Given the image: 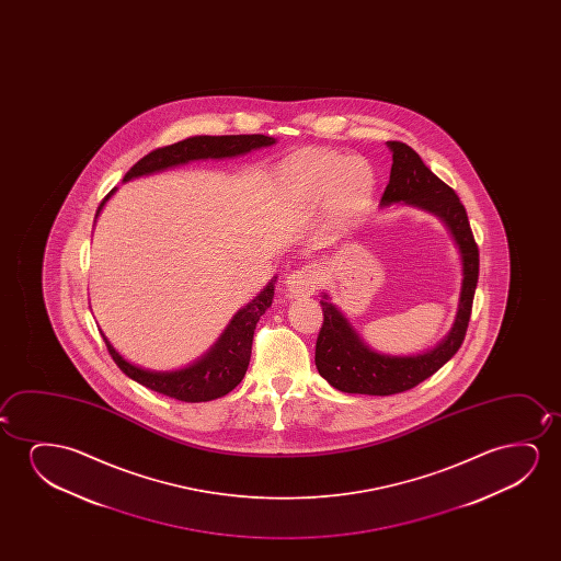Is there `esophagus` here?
Wrapping results in <instances>:
<instances>
[{
    "mask_svg": "<svg viewBox=\"0 0 561 561\" xmlns=\"http://www.w3.org/2000/svg\"><path fill=\"white\" fill-rule=\"evenodd\" d=\"M285 284L293 295H310L318 289V285L322 284V276L314 264H305V266L293 270L285 279Z\"/></svg>",
    "mask_w": 561,
    "mask_h": 561,
    "instance_id": "esophagus-1",
    "label": "esophagus"
}]
</instances>
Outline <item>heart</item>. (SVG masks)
<instances>
[{"label": "heart", "mask_w": 561, "mask_h": 561, "mask_svg": "<svg viewBox=\"0 0 561 561\" xmlns=\"http://www.w3.org/2000/svg\"><path fill=\"white\" fill-rule=\"evenodd\" d=\"M285 174L299 192L323 195L335 190L341 201L358 199L371 184V172L364 162L330 151L295 154Z\"/></svg>", "instance_id": "1"}]
</instances>
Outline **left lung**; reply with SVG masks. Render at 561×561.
I'll return each mask as SVG.
<instances>
[{"mask_svg":"<svg viewBox=\"0 0 561 561\" xmlns=\"http://www.w3.org/2000/svg\"><path fill=\"white\" fill-rule=\"evenodd\" d=\"M387 146L392 151V167L381 205L402 201L443 218L460 249L463 284L453 331L437 348L417 356L374 353L323 295L325 300H320L323 323L316 339V368L339 391L376 397L414 389L458 353L468 331L479 279V247L460 197L423 164L422 157L412 147L402 141H387Z\"/></svg>","mask_w":561,"mask_h":561,"instance_id":"1","label":"left lung"}]
</instances>
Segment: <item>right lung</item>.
Listing matches in <instances>:
<instances>
[{"mask_svg":"<svg viewBox=\"0 0 561 561\" xmlns=\"http://www.w3.org/2000/svg\"><path fill=\"white\" fill-rule=\"evenodd\" d=\"M272 144H276V139L262 134L195 136V138L159 147L151 153H147L126 172L123 182H128L131 178L153 174L170 167H178L184 162L197 161V159L238 157ZM115 190H111L105 195V199L101 201L98 215ZM272 299H274V282H270L266 289L259 293V297H254L245 308H241L238 314L233 316L222 337L218 339V343L210 348L207 356H203L190 368L178 369V371H149V369L138 368L130 362L124 360L123 356L108 343L107 337L103 333L101 335L116 366L134 381H138L151 391L167 394L170 399L182 400V402H207V400L220 399L241 383L251 360L254 328L261 320V316L268 310Z\"/></svg>","mask_w":561,"mask_h":561,"instance_id":"obj_1","label":"right lung"}]
</instances>
